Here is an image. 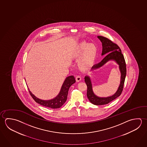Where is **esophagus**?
Here are the masks:
<instances>
[{
	"mask_svg": "<svg viewBox=\"0 0 147 147\" xmlns=\"http://www.w3.org/2000/svg\"><path fill=\"white\" fill-rule=\"evenodd\" d=\"M75 80H76V81L77 82H80V80H81V77L80 76H77L76 78H75Z\"/></svg>",
	"mask_w": 147,
	"mask_h": 147,
	"instance_id": "esophagus-1",
	"label": "esophagus"
}]
</instances>
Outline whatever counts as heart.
<instances>
[{
  "instance_id": "obj_1",
  "label": "heart",
  "mask_w": 147,
  "mask_h": 147,
  "mask_svg": "<svg viewBox=\"0 0 147 147\" xmlns=\"http://www.w3.org/2000/svg\"><path fill=\"white\" fill-rule=\"evenodd\" d=\"M98 49L93 43L88 44L82 42L77 44L71 52L72 57L78 59V66L82 71L89 70L95 63Z\"/></svg>"
}]
</instances>
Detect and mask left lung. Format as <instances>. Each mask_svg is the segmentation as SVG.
<instances>
[{
    "mask_svg": "<svg viewBox=\"0 0 147 147\" xmlns=\"http://www.w3.org/2000/svg\"><path fill=\"white\" fill-rule=\"evenodd\" d=\"M102 43V55H107L100 63L93 66L91 70H95L102 67L103 65L109 60H114L119 65V70L121 73L120 84L116 92L111 96L106 98H100L95 95L92 90V83L90 78L88 76L85 77V82L87 86V95L91 103L95 105H105L114 100L121 95L123 89L124 84L126 77V63L123 55L121 53V50L118 45L114 43L109 39L102 36H98Z\"/></svg>",
    "mask_w": 147,
    "mask_h": 147,
    "instance_id": "obj_1",
    "label": "left lung"
}]
</instances>
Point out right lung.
<instances>
[{
	"instance_id": "right-lung-1",
	"label": "right lung",
	"mask_w": 147,
	"mask_h": 147,
	"mask_svg": "<svg viewBox=\"0 0 147 147\" xmlns=\"http://www.w3.org/2000/svg\"><path fill=\"white\" fill-rule=\"evenodd\" d=\"M75 82L76 80L74 77L72 75L67 77L64 81L59 94L57 95L56 97L49 100H43L39 98H36L35 95H34L31 93L29 89L28 90L32 98H34V100H35L36 103L43 106L47 107L49 108L53 109L59 108L61 107L66 102L67 99L69 89L71 86V85H73Z\"/></svg>"
}]
</instances>
